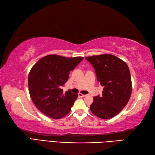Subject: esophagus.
Returning <instances> with one entry per match:
<instances>
[{"mask_svg":"<svg viewBox=\"0 0 155 155\" xmlns=\"http://www.w3.org/2000/svg\"><path fill=\"white\" fill-rule=\"evenodd\" d=\"M78 96H79L80 97H85L87 96V95L86 94H83L79 93H78Z\"/></svg>","mask_w":155,"mask_h":155,"instance_id":"obj_1","label":"esophagus"}]
</instances>
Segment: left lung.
<instances>
[{
  "instance_id": "8db88e82",
  "label": "left lung",
  "mask_w": 155,
  "mask_h": 155,
  "mask_svg": "<svg viewBox=\"0 0 155 155\" xmlns=\"http://www.w3.org/2000/svg\"><path fill=\"white\" fill-rule=\"evenodd\" d=\"M85 58L93 66L97 81L104 87L102 96L94 97L90 106L91 112L102 119L116 116L127 104L132 93L130 72L127 64L110 54Z\"/></svg>"
}]
</instances>
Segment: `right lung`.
Instances as JSON below:
<instances>
[{
  "instance_id": "add662e5",
  "label": "right lung",
  "mask_w": 155,
  "mask_h": 155,
  "mask_svg": "<svg viewBox=\"0 0 155 155\" xmlns=\"http://www.w3.org/2000/svg\"><path fill=\"white\" fill-rule=\"evenodd\" d=\"M83 60V57H64L50 54L41 58L28 74L29 93L33 103L41 113L59 119L70 112L78 97L61 87L68 81L70 71Z\"/></svg>"
}]
</instances>
